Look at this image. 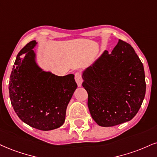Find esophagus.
Returning <instances> with one entry per match:
<instances>
[{"label": "esophagus", "mask_w": 157, "mask_h": 157, "mask_svg": "<svg viewBox=\"0 0 157 157\" xmlns=\"http://www.w3.org/2000/svg\"><path fill=\"white\" fill-rule=\"evenodd\" d=\"M75 80L78 86H82V75L80 72H77L75 73Z\"/></svg>", "instance_id": "1"}]
</instances>
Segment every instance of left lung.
Masks as SVG:
<instances>
[{
    "label": "left lung",
    "instance_id": "1",
    "mask_svg": "<svg viewBox=\"0 0 157 157\" xmlns=\"http://www.w3.org/2000/svg\"><path fill=\"white\" fill-rule=\"evenodd\" d=\"M92 119L102 127H113L136 115L146 94L143 63L127 42L119 40L111 53L101 57L83 73Z\"/></svg>",
    "mask_w": 157,
    "mask_h": 157
}]
</instances>
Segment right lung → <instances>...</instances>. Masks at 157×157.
<instances>
[{"label": "right lung", "mask_w": 157, "mask_h": 157, "mask_svg": "<svg viewBox=\"0 0 157 157\" xmlns=\"http://www.w3.org/2000/svg\"><path fill=\"white\" fill-rule=\"evenodd\" d=\"M35 40L17 56L10 75L9 97L19 119L33 128L48 131L63 124L67 106L77 88L74 75L58 76L39 68L34 60Z\"/></svg>", "instance_id": "1"}]
</instances>
